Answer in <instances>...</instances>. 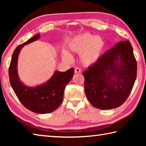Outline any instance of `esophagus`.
I'll use <instances>...</instances> for the list:
<instances>
[{"label": "esophagus", "mask_w": 146, "mask_h": 146, "mask_svg": "<svg viewBox=\"0 0 146 146\" xmlns=\"http://www.w3.org/2000/svg\"><path fill=\"white\" fill-rule=\"evenodd\" d=\"M75 73H81V70L79 68H76L75 69Z\"/></svg>", "instance_id": "esophagus-1"}]
</instances>
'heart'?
Masks as SVG:
<instances>
[{"label":"heart","instance_id":"obj_1","mask_svg":"<svg viewBox=\"0 0 146 146\" xmlns=\"http://www.w3.org/2000/svg\"><path fill=\"white\" fill-rule=\"evenodd\" d=\"M105 46V41L101 36H94L86 32L73 37L68 42L70 50L77 54H81V61L85 65L95 63L103 52ZM63 54L69 57V52L64 51Z\"/></svg>","mask_w":146,"mask_h":146}]
</instances>
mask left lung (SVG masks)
<instances>
[{
  "mask_svg": "<svg viewBox=\"0 0 146 146\" xmlns=\"http://www.w3.org/2000/svg\"><path fill=\"white\" fill-rule=\"evenodd\" d=\"M83 75L85 94L93 106L102 110L120 107L131 94L137 77L131 42H118L90 65Z\"/></svg>",
  "mask_w": 146,
  "mask_h": 146,
  "instance_id": "left-lung-1",
  "label": "left lung"
}]
</instances>
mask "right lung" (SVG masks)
<instances>
[{
  "label": "right lung",
  "mask_w": 146,
  "mask_h": 146,
  "mask_svg": "<svg viewBox=\"0 0 146 146\" xmlns=\"http://www.w3.org/2000/svg\"><path fill=\"white\" fill-rule=\"evenodd\" d=\"M40 36L39 34L36 35L15 49L9 68V76L12 89L24 107L33 112L48 113L56 110L63 102L64 90L73 78L74 68L65 72L56 71L47 83L36 87H27L23 84L17 71L19 53L24 45L38 39Z\"/></svg>",
  "instance_id": "add662e5"
}]
</instances>
